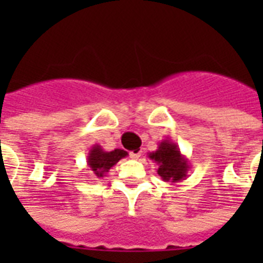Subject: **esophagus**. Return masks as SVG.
<instances>
[{
	"label": "esophagus",
	"instance_id": "1",
	"mask_svg": "<svg viewBox=\"0 0 263 263\" xmlns=\"http://www.w3.org/2000/svg\"><path fill=\"white\" fill-rule=\"evenodd\" d=\"M140 156H142V152H138V153L131 152V153H129V157H131L132 160H138Z\"/></svg>",
	"mask_w": 263,
	"mask_h": 263
}]
</instances>
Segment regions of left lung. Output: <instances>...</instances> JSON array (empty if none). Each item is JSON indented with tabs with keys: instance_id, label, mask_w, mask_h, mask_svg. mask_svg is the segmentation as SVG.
<instances>
[{
	"instance_id": "1",
	"label": "left lung",
	"mask_w": 263,
	"mask_h": 263,
	"mask_svg": "<svg viewBox=\"0 0 263 263\" xmlns=\"http://www.w3.org/2000/svg\"><path fill=\"white\" fill-rule=\"evenodd\" d=\"M148 158L158 165L157 173L161 179L168 183H179L187 179L190 164L185 157L180 153L177 143L171 139H164L158 144L156 152L148 154Z\"/></svg>"
}]
</instances>
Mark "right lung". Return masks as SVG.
Instances as JSON below:
<instances>
[{"mask_svg":"<svg viewBox=\"0 0 263 263\" xmlns=\"http://www.w3.org/2000/svg\"><path fill=\"white\" fill-rule=\"evenodd\" d=\"M127 154L128 153L121 148H116L113 152H105L99 144H94L87 156V165L92 177L102 179L109 172V169L115 166L121 158L127 157Z\"/></svg>","mask_w":263,"mask_h":263,"instance_id":"1","label":"right lung"}]
</instances>
